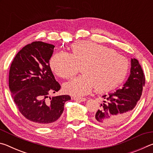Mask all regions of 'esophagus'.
Instances as JSON below:
<instances>
[{"instance_id": "34e87169", "label": "esophagus", "mask_w": 153, "mask_h": 153, "mask_svg": "<svg viewBox=\"0 0 153 153\" xmlns=\"http://www.w3.org/2000/svg\"><path fill=\"white\" fill-rule=\"evenodd\" d=\"M74 100H76V101H78V102H84L86 100V98H74Z\"/></svg>"}]
</instances>
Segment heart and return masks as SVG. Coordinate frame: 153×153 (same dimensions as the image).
<instances>
[{
    "mask_svg": "<svg viewBox=\"0 0 153 153\" xmlns=\"http://www.w3.org/2000/svg\"><path fill=\"white\" fill-rule=\"evenodd\" d=\"M71 54L59 52L53 55L50 67L56 76L68 78L81 66L82 75L63 85L67 94L80 97L92 91H109L122 82L128 75L129 62L123 56L98 44L79 41L71 46Z\"/></svg>",
    "mask_w": 153,
    "mask_h": 153,
    "instance_id": "heart-1",
    "label": "heart"
}]
</instances>
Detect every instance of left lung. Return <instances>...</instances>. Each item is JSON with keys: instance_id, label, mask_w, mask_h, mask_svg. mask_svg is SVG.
I'll list each match as a JSON object with an SVG mask.
<instances>
[{"instance_id": "left-lung-1", "label": "left lung", "mask_w": 153, "mask_h": 153, "mask_svg": "<svg viewBox=\"0 0 153 153\" xmlns=\"http://www.w3.org/2000/svg\"><path fill=\"white\" fill-rule=\"evenodd\" d=\"M145 77L138 61L131 59L130 74L123 87L102 96L99 109L93 117L96 123L106 126L120 123L132 112L141 97Z\"/></svg>"}]
</instances>
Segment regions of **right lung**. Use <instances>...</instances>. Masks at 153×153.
<instances>
[{"mask_svg": "<svg viewBox=\"0 0 153 153\" xmlns=\"http://www.w3.org/2000/svg\"><path fill=\"white\" fill-rule=\"evenodd\" d=\"M55 46L33 42L24 46L13 61L9 84L20 113L40 126L55 124L64 110L69 95L51 97L61 88L49 65Z\"/></svg>", "mask_w": 153, "mask_h": 153, "instance_id": "obj_1", "label": "right lung"}]
</instances>
